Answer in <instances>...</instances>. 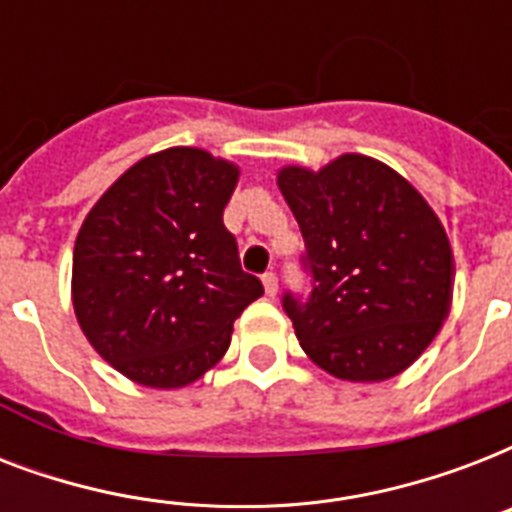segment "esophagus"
<instances>
[{
	"label": "esophagus",
	"mask_w": 512,
	"mask_h": 512,
	"mask_svg": "<svg viewBox=\"0 0 512 512\" xmlns=\"http://www.w3.org/2000/svg\"><path fill=\"white\" fill-rule=\"evenodd\" d=\"M263 287H265V295L276 297V292H279V279H276V273H265Z\"/></svg>",
	"instance_id": "34e87169"
}]
</instances>
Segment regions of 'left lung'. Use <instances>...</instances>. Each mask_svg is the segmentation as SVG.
I'll list each match as a JSON object with an SVG mask.
<instances>
[{
	"mask_svg": "<svg viewBox=\"0 0 512 512\" xmlns=\"http://www.w3.org/2000/svg\"><path fill=\"white\" fill-rule=\"evenodd\" d=\"M276 183L313 273L308 303L284 297L305 356L345 382L409 369L452 311V244L433 207L364 154H340L321 170L284 164Z\"/></svg>",
	"mask_w": 512,
	"mask_h": 512,
	"instance_id": "obj_1",
	"label": "left lung"
}]
</instances>
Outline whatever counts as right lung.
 <instances>
[{"instance_id": "right-lung-1", "label": "right lung", "mask_w": 512, "mask_h": 512, "mask_svg": "<svg viewBox=\"0 0 512 512\" xmlns=\"http://www.w3.org/2000/svg\"><path fill=\"white\" fill-rule=\"evenodd\" d=\"M239 175L204 148H164L116 177L76 233V321L98 356L143 388L204 377L231 345L233 321L263 295L223 225Z\"/></svg>"}]
</instances>
